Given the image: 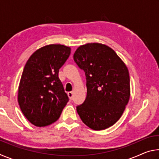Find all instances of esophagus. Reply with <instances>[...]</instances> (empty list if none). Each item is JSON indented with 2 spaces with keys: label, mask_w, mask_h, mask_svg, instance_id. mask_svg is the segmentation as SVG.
<instances>
[{
  "label": "esophagus",
  "mask_w": 159,
  "mask_h": 159,
  "mask_svg": "<svg viewBox=\"0 0 159 159\" xmlns=\"http://www.w3.org/2000/svg\"><path fill=\"white\" fill-rule=\"evenodd\" d=\"M67 95H68V96H69V99H73V95H74V93L73 92H69L68 93H67Z\"/></svg>",
  "instance_id": "34e87169"
}]
</instances>
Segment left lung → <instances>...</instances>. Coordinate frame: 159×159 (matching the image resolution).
Masks as SVG:
<instances>
[{
  "instance_id": "obj_1",
  "label": "left lung",
  "mask_w": 159,
  "mask_h": 159,
  "mask_svg": "<svg viewBox=\"0 0 159 159\" xmlns=\"http://www.w3.org/2000/svg\"><path fill=\"white\" fill-rule=\"evenodd\" d=\"M74 60L86 76L87 96L76 107L80 119L95 130L111 127L121 117L130 99L127 66L114 50L98 43L80 45Z\"/></svg>"
}]
</instances>
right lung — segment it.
<instances>
[{
	"label": "right lung",
	"mask_w": 159,
	"mask_h": 159,
	"mask_svg": "<svg viewBox=\"0 0 159 159\" xmlns=\"http://www.w3.org/2000/svg\"><path fill=\"white\" fill-rule=\"evenodd\" d=\"M71 53L61 44L42 47L26 61L18 88V103L29 122L43 127L55 122L69 101L59 79L60 69Z\"/></svg>",
	"instance_id": "obj_1"
}]
</instances>
